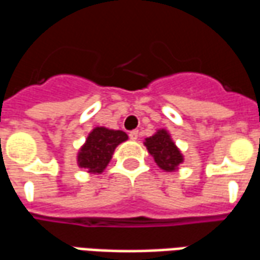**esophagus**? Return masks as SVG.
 I'll return each instance as SVG.
<instances>
[{
    "label": "esophagus",
    "mask_w": 260,
    "mask_h": 260,
    "mask_svg": "<svg viewBox=\"0 0 260 260\" xmlns=\"http://www.w3.org/2000/svg\"><path fill=\"white\" fill-rule=\"evenodd\" d=\"M129 138L132 139V141H138V138H139V132H138V131H131Z\"/></svg>",
    "instance_id": "1"
}]
</instances>
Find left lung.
<instances>
[{
    "instance_id": "1",
    "label": "left lung",
    "mask_w": 260,
    "mask_h": 260,
    "mask_svg": "<svg viewBox=\"0 0 260 260\" xmlns=\"http://www.w3.org/2000/svg\"><path fill=\"white\" fill-rule=\"evenodd\" d=\"M145 146L147 152L153 156L158 167L167 173H173L178 170V166L184 161L182 153L175 146L171 135L166 129H158L154 135L146 138Z\"/></svg>"
}]
</instances>
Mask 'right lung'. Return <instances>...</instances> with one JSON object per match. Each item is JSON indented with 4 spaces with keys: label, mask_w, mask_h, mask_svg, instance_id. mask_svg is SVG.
Instances as JSON below:
<instances>
[{
    "label": "right lung",
    "mask_w": 260,
    "mask_h": 260,
    "mask_svg": "<svg viewBox=\"0 0 260 260\" xmlns=\"http://www.w3.org/2000/svg\"><path fill=\"white\" fill-rule=\"evenodd\" d=\"M126 139L128 135L124 131L96 126L78 152V166L90 174H100L110 163L115 147Z\"/></svg>",
    "instance_id": "obj_1"
}]
</instances>
